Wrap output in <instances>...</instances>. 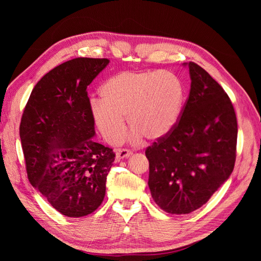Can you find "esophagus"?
Returning <instances> with one entry per match:
<instances>
[{
    "mask_svg": "<svg viewBox=\"0 0 261 261\" xmlns=\"http://www.w3.org/2000/svg\"><path fill=\"white\" fill-rule=\"evenodd\" d=\"M132 154V152L127 149H120V150H116V155H115V159L116 161H121L123 159H126V158H128Z\"/></svg>",
    "mask_w": 261,
    "mask_h": 261,
    "instance_id": "obj_1",
    "label": "esophagus"
}]
</instances>
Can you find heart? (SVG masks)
Masks as SVG:
<instances>
[{
    "label": "heart",
    "mask_w": 261,
    "mask_h": 261,
    "mask_svg": "<svg viewBox=\"0 0 261 261\" xmlns=\"http://www.w3.org/2000/svg\"><path fill=\"white\" fill-rule=\"evenodd\" d=\"M99 100H92L90 114L109 144H118L130 125V141L143 137L160 139L178 122L184 99V86L170 70H125L107 80L99 89Z\"/></svg>",
    "instance_id": "1"
}]
</instances>
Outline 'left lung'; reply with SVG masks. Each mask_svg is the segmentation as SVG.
I'll return each instance as SVG.
<instances>
[{
    "label": "left lung",
    "mask_w": 261,
    "mask_h": 261,
    "mask_svg": "<svg viewBox=\"0 0 261 261\" xmlns=\"http://www.w3.org/2000/svg\"><path fill=\"white\" fill-rule=\"evenodd\" d=\"M178 123L146 150L150 193L171 215H187L206 203L234 169L238 122L225 91L196 63Z\"/></svg>",
    "instance_id": "left-lung-1"
}]
</instances>
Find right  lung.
Returning <instances> with one entry per match:
<instances>
[{
    "label": "right lung",
    "mask_w": 261,
    "mask_h": 261,
    "mask_svg": "<svg viewBox=\"0 0 261 261\" xmlns=\"http://www.w3.org/2000/svg\"><path fill=\"white\" fill-rule=\"evenodd\" d=\"M108 59L77 58L37 83L23 110L19 136L30 184L70 218L88 216L103 201L115 154L93 140L87 87Z\"/></svg>",
    "instance_id": "add662e5"
}]
</instances>
